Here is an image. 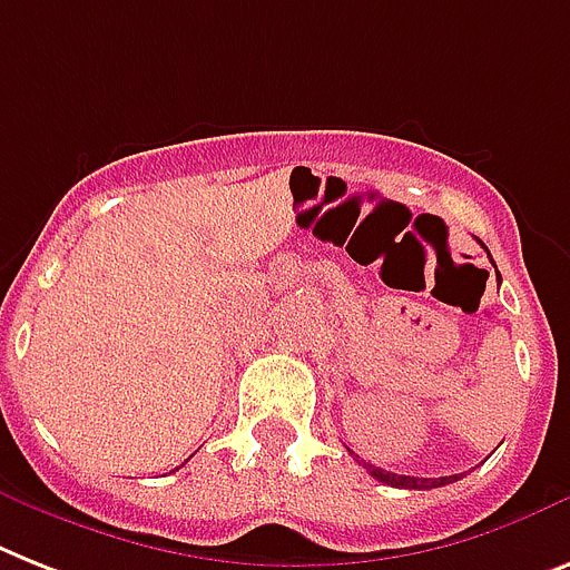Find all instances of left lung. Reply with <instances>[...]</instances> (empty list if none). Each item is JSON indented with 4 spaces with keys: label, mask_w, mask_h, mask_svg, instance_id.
<instances>
[{
    "label": "left lung",
    "mask_w": 570,
    "mask_h": 570,
    "mask_svg": "<svg viewBox=\"0 0 570 570\" xmlns=\"http://www.w3.org/2000/svg\"><path fill=\"white\" fill-rule=\"evenodd\" d=\"M498 281H501V275H498ZM363 465L368 469V474H372L374 480H381V483L386 485H395V489H436V485H448L453 483V480H460L456 474H453V478H410V474H392V471H383L377 469V465H368V462H363Z\"/></svg>",
    "instance_id": "1"
}]
</instances>
